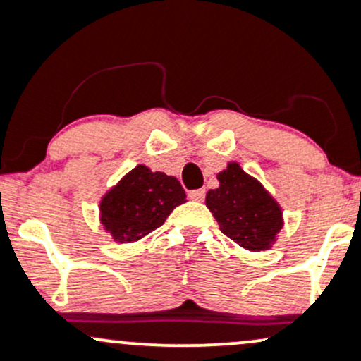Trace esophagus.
Instances as JSON below:
<instances>
[{
  "mask_svg": "<svg viewBox=\"0 0 361 361\" xmlns=\"http://www.w3.org/2000/svg\"><path fill=\"white\" fill-rule=\"evenodd\" d=\"M188 197H190L192 200H195V202H202L204 199H206V190L204 188H199V190H192L188 193Z\"/></svg>",
  "mask_w": 361,
  "mask_h": 361,
  "instance_id": "34e87169",
  "label": "esophagus"
}]
</instances>
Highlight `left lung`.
Instances as JSON below:
<instances>
[{"instance_id": "obj_1", "label": "left lung", "mask_w": 361, "mask_h": 361, "mask_svg": "<svg viewBox=\"0 0 361 361\" xmlns=\"http://www.w3.org/2000/svg\"><path fill=\"white\" fill-rule=\"evenodd\" d=\"M216 178L219 187L207 192L206 206L219 230L250 252L271 249L283 228V212L275 197L235 161Z\"/></svg>"}]
</instances>
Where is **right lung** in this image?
<instances>
[{"label": "right lung", "mask_w": 361, "mask_h": 361, "mask_svg": "<svg viewBox=\"0 0 361 361\" xmlns=\"http://www.w3.org/2000/svg\"><path fill=\"white\" fill-rule=\"evenodd\" d=\"M185 199L176 178L138 164L102 195L98 219L114 242L131 244L159 228Z\"/></svg>", "instance_id": "right-lung-1"}]
</instances>
